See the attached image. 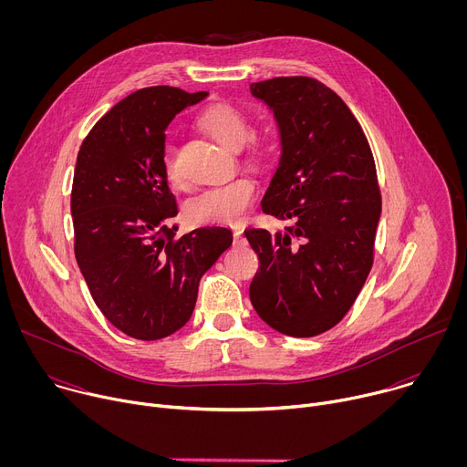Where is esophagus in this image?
<instances>
[{
  "mask_svg": "<svg viewBox=\"0 0 467 467\" xmlns=\"http://www.w3.org/2000/svg\"><path fill=\"white\" fill-rule=\"evenodd\" d=\"M233 236H234V245H242V244H245V238H244V233L240 231V229H236L234 233H233Z\"/></svg>",
  "mask_w": 467,
  "mask_h": 467,
  "instance_id": "34e87169",
  "label": "esophagus"
}]
</instances>
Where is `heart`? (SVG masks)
I'll use <instances>...</instances> for the list:
<instances>
[{
    "label": "heart",
    "instance_id": "obj_1",
    "mask_svg": "<svg viewBox=\"0 0 467 467\" xmlns=\"http://www.w3.org/2000/svg\"><path fill=\"white\" fill-rule=\"evenodd\" d=\"M199 125L205 132L229 150H240L251 137V121L244 110L216 103L199 116ZM268 144L262 139H251L245 161L251 166H262L268 157ZM162 168L171 186H182V173L173 148H166ZM254 197V184L247 177H234L209 186L192 195L184 203V218L193 225H238Z\"/></svg>",
    "mask_w": 467,
    "mask_h": 467
}]
</instances>
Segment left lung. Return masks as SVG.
<instances>
[{
    "instance_id": "1",
    "label": "left lung",
    "mask_w": 467,
    "mask_h": 467,
    "mask_svg": "<svg viewBox=\"0 0 467 467\" xmlns=\"http://www.w3.org/2000/svg\"><path fill=\"white\" fill-rule=\"evenodd\" d=\"M251 94L274 112L281 139L262 211L292 225L244 233L260 260L249 299L283 335L316 337L348 314L371 270L375 161L349 107L323 83L275 78L253 83Z\"/></svg>"
}]
</instances>
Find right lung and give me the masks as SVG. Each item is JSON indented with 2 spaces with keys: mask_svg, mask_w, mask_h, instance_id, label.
<instances>
[{
  "mask_svg": "<svg viewBox=\"0 0 467 467\" xmlns=\"http://www.w3.org/2000/svg\"><path fill=\"white\" fill-rule=\"evenodd\" d=\"M209 92H132L88 132L76 164V258L92 299L127 337L161 340L192 316L199 281L233 244L227 227L173 238L175 197L162 168L166 129Z\"/></svg>",
  "mask_w": 467,
  "mask_h": 467,
  "instance_id": "1",
  "label": "right lung"
}]
</instances>
